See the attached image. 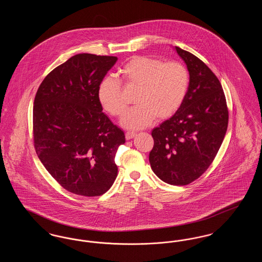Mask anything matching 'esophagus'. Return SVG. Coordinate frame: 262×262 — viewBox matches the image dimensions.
Segmentation results:
<instances>
[{"instance_id":"esophagus-1","label":"esophagus","mask_w":262,"mask_h":262,"mask_svg":"<svg viewBox=\"0 0 262 262\" xmlns=\"http://www.w3.org/2000/svg\"><path fill=\"white\" fill-rule=\"evenodd\" d=\"M136 136H137V134H136V133H129V132L125 133V138H126L127 140H129V139L134 138Z\"/></svg>"}]
</instances>
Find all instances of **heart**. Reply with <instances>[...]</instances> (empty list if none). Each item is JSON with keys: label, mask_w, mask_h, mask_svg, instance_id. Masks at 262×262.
I'll return each instance as SVG.
<instances>
[{"label": "heart", "mask_w": 262, "mask_h": 262, "mask_svg": "<svg viewBox=\"0 0 262 262\" xmlns=\"http://www.w3.org/2000/svg\"><path fill=\"white\" fill-rule=\"evenodd\" d=\"M125 85L138 88L137 106L126 113L121 124L127 129L149 126L157 117H172L183 105L189 86L187 68L178 62H164L146 56H137L120 70ZM98 100L103 109L114 117H121L126 106L122 97V85L118 79L106 76L98 86Z\"/></svg>", "instance_id": "1"}]
</instances>
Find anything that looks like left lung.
Segmentation results:
<instances>
[{
  "instance_id": "left-lung-1",
  "label": "left lung",
  "mask_w": 262,
  "mask_h": 262,
  "mask_svg": "<svg viewBox=\"0 0 262 262\" xmlns=\"http://www.w3.org/2000/svg\"><path fill=\"white\" fill-rule=\"evenodd\" d=\"M187 64L189 86L181 108L151 135L150 166L163 182L190 184L214 160L228 127V109L219 79L198 57L174 47Z\"/></svg>"
}]
</instances>
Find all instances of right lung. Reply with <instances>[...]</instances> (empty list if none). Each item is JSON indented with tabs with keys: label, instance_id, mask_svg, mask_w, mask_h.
<instances>
[{
	"label": "right lung",
	"instance_id": "obj_1",
	"mask_svg": "<svg viewBox=\"0 0 262 262\" xmlns=\"http://www.w3.org/2000/svg\"><path fill=\"white\" fill-rule=\"evenodd\" d=\"M117 57L77 54L54 69L33 106L34 146L40 161L67 190L97 196L112 187L115 155L125 134L103 113L98 86Z\"/></svg>",
	"mask_w": 262,
	"mask_h": 262
}]
</instances>
